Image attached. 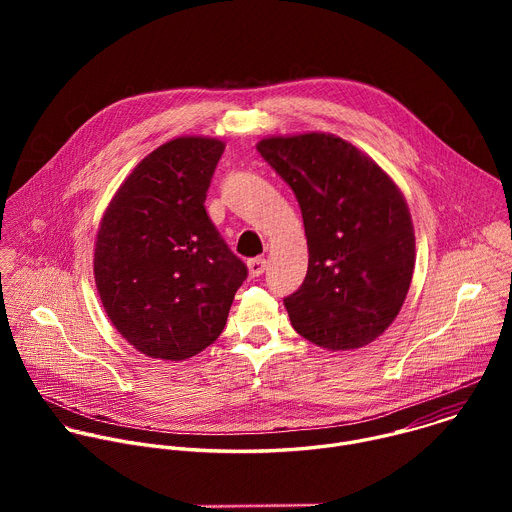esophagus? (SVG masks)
Returning <instances> with one entry per match:
<instances>
[{
    "instance_id": "34e87169",
    "label": "esophagus",
    "mask_w": 512,
    "mask_h": 512,
    "mask_svg": "<svg viewBox=\"0 0 512 512\" xmlns=\"http://www.w3.org/2000/svg\"><path fill=\"white\" fill-rule=\"evenodd\" d=\"M265 265H267V261H265V259H261V257L249 259V261H247L249 275H251V277H259V275L265 271Z\"/></svg>"
}]
</instances>
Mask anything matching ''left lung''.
<instances>
[{"label": "left lung", "instance_id": "8db88e82", "mask_svg": "<svg viewBox=\"0 0 512 512\" xmlns=\"http://www.w3.org/2000/svg\"><path fill=\"white\" fill-rule=\"evenodd\" d=\"M263 160L294 190L308 239V273L283 300L291 326L328 350L379 338L413 277L415 233L405 196L364 152L334 133L271 135Z\"/></svg>", "mask_w": 512, "mask_h": 512}]
</instances>
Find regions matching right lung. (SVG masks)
Wrapping results in <instances>:
<instances>
[{"instance_id": "1", "label": "right lung", "mask_w": 512, "mask_h": 512, "mask_svg": "<svg viewBox=\"0 0 512 512\" xmlns=\"http://www.w3.org/2000/svg\"><path fill=\"white\" fill-rule=\"evenodd\" d=\"M225 141L184 135L145 156L111 198L95 241V283L117 332L141 354L184 360L221 336L245 263L204 200Z\"/></svg>"}]
</instances>
